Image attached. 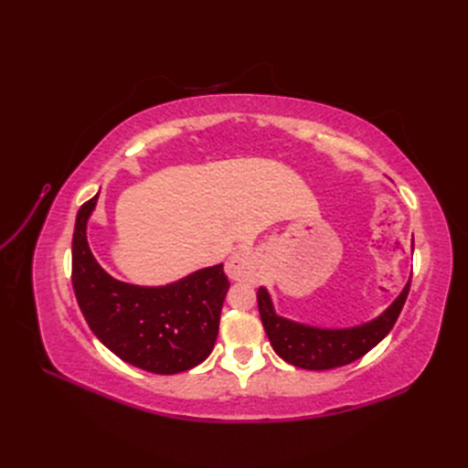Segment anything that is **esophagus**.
I'll list each match as a JSON object with an SVG mask.
<instances>
[{
    "instance_id": "34e87169",
    "label": "esophagus",
    "mask_w": 468,
    "mask_h": 468,
    "mask_svg": "<svg viewBox=\"0 0 468 468\" xmlns=\"http://www.w3.org/2000/svg\"><path fill=\"white\" fill-rule=\"evenodd\" d=\"M226 273H229V277L232 281H244V279L251 277L253 263H251L250 253L246 250L236 251L230 258V261L226 263Z\"/></svg>"
}]
</instances>
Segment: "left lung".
<instances>
[{
  "instance_id": "obj_1",
  "label": "left lung",
  "mask_w": 468,
  "mask_h": 468,
  "mask_svg": "<svg viewBox=\"0 0 468 468\" xmlns=\"http://www.w3.org/2000/svg\"><path fill=\"white\" fill-rule=\"evenodd\" d=\"M410 282H412V279L408 281L399 299L378 318L363 325H356V328L320 330L313 328V325L281 318L275 314L271 299H269L263 287L258 291L260 316L269 342H271L279 357L294 367H301V369H335V367L361 359L365 353H369L392 330L408 299Z\"/></svg>"
}]
</instances>
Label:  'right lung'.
I'll use <instances>...</instances> for the list:
<instances>
[{
  "instance_id": "obj_1",
  "label": "right lung",
  "mask_w": 468,
  "mask_h": 468,
  "mask_svg": "<svg viewBox=\"0 0 468 468\" xmlns=\"http://www.w3.org/2000/svg\"><path fill=\"white\" fill-rule=\"evenodd\" d=\"M78 210L72 239V285L91 332L117 357L155 375L203 363L218 335L229 277L222 263L165 287H136L112 279L88 246L86 226L97 203Z\"/></svg>"
}]
</instances>
